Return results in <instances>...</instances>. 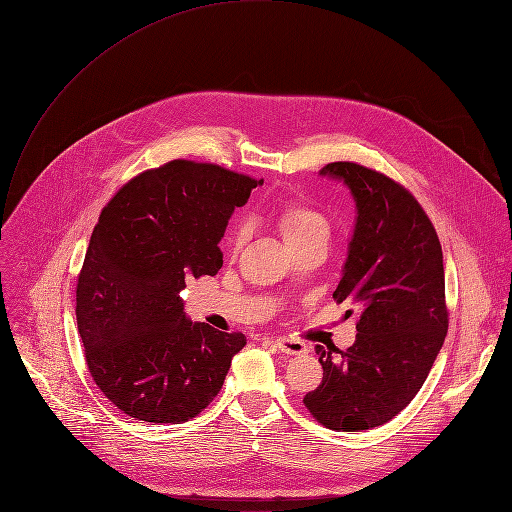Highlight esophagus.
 I'll use <instances>...</instances> for the list:
<instances>
[{"instance_id":"esophagus-1","label":"esophagus","mask_w":512,"mask_h":512,"mask_svg":"<svg viewBox=\"0 0 512 512\" xmlns=\"http://www.w3.org/2000/svg\"><path fill=\"white\" fill-rule=\"evenodd\" d=\"M275 348L281 354H287V356H303V354H307V346L303 342H299V339H291V337L275 339Z\"/></svg>"}]
</instances>
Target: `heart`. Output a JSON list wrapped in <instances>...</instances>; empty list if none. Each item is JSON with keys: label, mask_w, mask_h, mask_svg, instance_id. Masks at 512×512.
Returning a JSON list of instances; mask_svg holds the SVG:
<instances>
[{"label": "heart", "mask_w": 512, "mask_h": 512, "mask_svg": "<svg viewBox=\"0 0 512 512\" xmlns=\"http://www.w3.org/2000/svg\"><path fill=\"white\" fill-rule=\"evenodd\" d=\"M279 231L285 239L287 249L295 247L299 243L311 241V239H329V223L327 219L313 207H307L303 203H287L281 207L277 215ZM247 237V225L243 219H237L227 235V247L231 251H237Z\"/></svg>", "instance_id": "heart-1"}]
</instances>
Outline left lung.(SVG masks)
Instances as JSON below:
<instances>
[{
  "label": "left lung",
  "instance_id": "obj_1",
  "mask_svg": "<svg viewBox=\"0 0 512 512\" xmlns=\"http://www.w3.org/2000/svg\"><path fill=\"white\" fill-rule=\"evenodd\" d=\"M319 175L342 181L356 201V229L333 299L358 303L360 315L352 348H315L323 378L303 404L329 430L360 432L414 400L444 344L442 247L420 203L390 177L358 162H329Z\"/></svg>",
  "mask_w": 512,
  "mask_h": 512
}]
</instances>
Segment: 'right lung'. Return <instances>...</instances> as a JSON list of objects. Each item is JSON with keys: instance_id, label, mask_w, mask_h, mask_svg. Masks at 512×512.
Masks as SVG:
<instances>
[{"instance_id": "1", "label": "right lung", "mask_w": 512, "mask_h": 512, "mask_svg": "<svg viewBox=\"0 0 512 512\" xmlns=\"http://www.w3.org/2000/svg\"><path fill=\"white\" fill-rule=\"evenodd\" d=\"M261 183L170 160L102 209L78 275L76 319L92 380L130 418L181 424L223 388L247 337L193 323L181 289L223 267L227 223Z\"/></svg>"}]
</instances>
